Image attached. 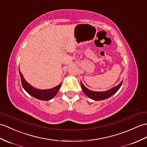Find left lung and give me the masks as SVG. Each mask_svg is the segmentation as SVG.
<instances>
[{
    "instance_id": "left-lung-1",
    "label": "left lung",
    "mask_w": 147,
    "mask_h": 147,
    "mask_svg": "<svg viewBox=\"0 0 147 147\" xmlns=\"http://www.w3.org/2000/svg\"><path fill=\"white\" fill-rule=\"evenodd\" d=\"M123 81H121L120 83H119L117 86H116L113 88H111V89L108 90L107 91H92L89 89H88L86 87L84 86V85L82 83L81 81V88L83 90V93L86 95L87 96L90 98L91 100H93L95 101H100V100H104L108 98L111 97L114 94H115L120 89V87L122 85Z\"/></svg>"
}]
</instances>
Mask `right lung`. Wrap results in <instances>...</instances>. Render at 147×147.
Wrapping results in <instances>:
<instances>
[{"mask_svg": "<svg viewBox=\"0 0 147 147\" xmlns=\"http://www.w3.org/2000/svg\"><path fill=\"white\" fill-rule=\"evenodd\" d=\"M19 74L20 76V79H21V83L24 89L27 92V93H29L30 95L34 98L36 99H38L39 100L42 101H49L51 99H53L54 96H56V94L57 93L58 91L60 89L61 86V83L57 85V86L54 87L51 89L47 90H39L31 86L29 83L26 81V80L24 78L23 75L22 74L21 72L20 71L19 67Z\"/></svg>", "mask_w": 147, "mask_h": 147, "instance_id": "1", "label": "right lung"}]
</instances>
